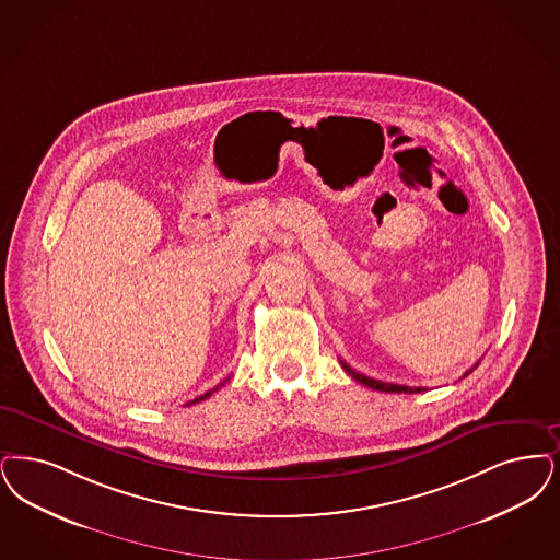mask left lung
Instances as JSON below:
<instances>
[{"label":"left lung","mask_w":560,"mask_h":560,"mask_svg":"<svg viewBox=\"0 0 560 560\" xmlns=\"http://www.w3.org/2000/svg\"><path fill=\"white\" fill-rule=\"evenodd\" d=\"M341 362V366H343V371L352 377L354 381H359L362 385H366V387H371V389H377V392H387V394H419V392H425V387H408V385H398V383H385V381L380 380H371V377H366V375H362V373H357L350 364H346L343 360H339ZM479 364V362H477ZM475 364V366H477ZM472 366V369H475ZM472 369H469L463 377H467L469 373H472Z\"/></svg>","instance_id":"left-lung-1"}]
</instances>
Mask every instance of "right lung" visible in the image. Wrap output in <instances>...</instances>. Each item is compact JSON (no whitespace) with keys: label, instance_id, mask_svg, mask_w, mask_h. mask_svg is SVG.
<instances>
[{"label":"right lung","instance_id":"1","mask_svg":"<svg viewBox=\"0 0 560 560\" xmlns=\"http://www.w3.org/2000/svg\"><path fill=\"white\" fill-rule=\"evenodd\" d=\"M224 381H226V380H224ZM224 381H223V383H221V385H224ZM217 389H219V385H217V387H214V389H210V392H206V394H203V396H198V398H196V400H191V402H189V404L201 402V400H206V398H210V396H212V392H217Z\"/></svg>","mask_w":560,"mask_h":560}]
</instances>
